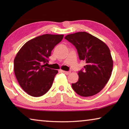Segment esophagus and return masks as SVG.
<instances>
[{"instance_id": "esophagus-1", "label": "esophagus", "mask_w": 129, "mask_h": 129, "mask_svg": "<svg viewBox=\"0 0 129 129\" xmlns=\"http://www.w3.org/2000/svg\"><path fill=\"white\" fill-rule=\"evenodd\" d=\"M61 72H63V73L66 74V75H69V74L70 73V72H67V71H64V70H61Z\"/></svg>"}]
</instances>
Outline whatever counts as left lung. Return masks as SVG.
<instances>
[{"mask_svg":"<svg viewBox=\"0 0 129 129\" xmlns=\"http://www.w3.org/2000/svg\"><path fill=\"white\" fill-rule=\"evenodd\" d=\"M64 39L75 46L79 59L86 62L78 72V81L72 84V88L83 97L96 94L112 75L113 61L110 49L101 40L86 31L68 35Z\"/></svg>","mask_w":129,"mask_h":129,"instance_id":"obj_1","label":"left lung"}]
</instances>
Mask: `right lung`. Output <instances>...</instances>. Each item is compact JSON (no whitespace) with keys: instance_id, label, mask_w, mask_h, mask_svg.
<instances>
[{"instance_id":"right-lung-1","label":"right lung","mask_w":129,"mask_h":129,"mask_svg":"<svg viewBox=\"0 0 129 129\" xmlns=\"http://www.w3.org/2000/svg\"><path fill=\"white\" fill-rule=\"evenodd\" d=\"M63 35L45 34L29 40L14 60V72L21 87L28 94L40 97L52 87L57 70L46 68L49 57Z\"/></svg>"}]
</instances>
